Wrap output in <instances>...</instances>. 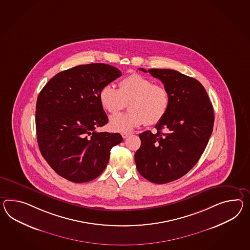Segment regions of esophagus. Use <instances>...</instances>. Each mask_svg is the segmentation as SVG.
Masks as SVG:
<instances>
[{"label":"esophagus","instance_id":"esophagus-1","mask_svg":"<svg viewBox=\"0 0 250 250\" xmlns=\"http://www.w3.org/2000/svg\"><path fill=\"white\" fill-rule=\"evenodd\" d=\"M130 134H131L130 133H122L123 138H124V139L127 138L128 136H129Z\"/></svg>","mask_w":250,"mask_h":250}]
</instances>
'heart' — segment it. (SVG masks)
<instances>
[{
  "label": "heart",
  "mask_w": 250,
  "mask_h": 250,
  "mask_svg": "<svg viewBox=\"0 0 250 250\" xmlns=\"http://www.w3.org/2000/svg\"><path fill=\"white\" fill-rule=\"evenodd\" d=\"M98 98L102 107L111 115L118 114L128 104V113L110 119V129L119 133H126L143 124L156 125L170 107V94L165 86L155 85L137 73L120 80L118 89L110 84L104 85Z\"/></svg>",
  "instance_id": "heart-1"
}]
</instances>
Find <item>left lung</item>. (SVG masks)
Here are the masks:
<instances>
[{"instance_id": "left-lung-1", "label": "left lung", "mask_w": 250, "mask_h": 250, "mask_svg": "<svg viewBox=\"0 0 250 250\" xmlns=\"http://www.w3.org/2000/svg\"><path fill=\"white\" fill-rule=\"evenodd\" d=\"M148 72L164 83L170 107L155 125L156 134H139L141 146L134 161L142 176L164 184L185 175L201 158L213 130V107L204 86L193 78L173 69L151 68Z\"/></svg>"}]
</instances>
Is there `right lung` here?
<instances>
[{
	"mask_svg": "<svg viewBox=\"0 0 250 250\" xmlns=\"http://www.w3.org/2000/svg\"><path fill=\"white\" fill-rule=\"evenodd\" d=\"M122 76L104 63L80 65L54 76L36 104L37 140L49 166L72 183L90 182L109 161L110 150L123 141L118 133H98L108 122L99 102L104 85Z\"/></svg>",
	"mask_w": 250,
	"mask_h": 250,
	"instance_id": "add662e5",
	"label": "right lung"
}]
</instances>
